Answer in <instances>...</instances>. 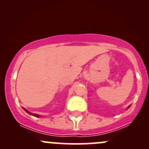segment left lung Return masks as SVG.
Listing matches in <instances>:
<instances>
[{
    "mask_svg": "<svg viewBox=\"0 0 149 149\" xmlns=\"http://www.w3.org/2000/svg\"><path fill=\"white\" fill-rule=\"evenodd\" d=\"M130 106H129V107H128V108H127V109H129V108H130Z\"/></svg>",
    "mask_w": 149,
    "mask_h": 149,
    "instance_id": "1",
    "label": "left lung"
}]
</instances>
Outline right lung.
<instances>
[{
	"label": "right lung",
	"instance_id": "add662e5",
	"mask_svg": "<svg viewBox=\"0 0 149 149\" xmlns=\"http://www.w3.org/2000/svg\"><path fill=\"white\" fill-rule=\"evenodd\" d=\"M23 109H24V110L26 112V113H29V114H30V115H32V116H35V117H37V118L40 117V115H38V114H36V113H31V112L29 111H27L26 109H25L24 108H23Z\"/></svg>",
	"mask_w": 149,
	"mask_h": 149
}]
</instances>
